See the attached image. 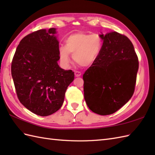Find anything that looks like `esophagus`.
Here are the masks:
<instances>
[{"label":"esophagus","mask_w":155,"mask_h":155,"mask_svg":"<svg viewBox=\"0 0 155 155\" xmlns=\"http://www.w3.org/2000/svg\"><path fill=\"white\" fill-rule=\"evenodd\" d=\"M74 75L76 77H81V72H80L79 71H74Z\"/></svg>","instance_id":"34e87169"}]
</instances>
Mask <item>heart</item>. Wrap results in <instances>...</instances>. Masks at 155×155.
<instances>
[{"label": "heart", "instance_id": "b5f03b06", "mask_svg": "<svg viewBox=\"0 0 155 155\" xmlns=\"http://www.w3.org/2000/svg\"><path fill=\"white\" fill-rule=\"evenodd\" d=\"M103 47V41L97 35L77 32L66 38L64 47L58 48L61 63L67 68L71 63L70 54L82 67H91L96 62Z\"/></svg>", "mask_w": 155, "mask_h": 155}]
</instances>
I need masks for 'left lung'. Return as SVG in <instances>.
<instances>
[{"instance_id": "obj_1", "label": "left lung", "mask_w": 155, "mask_h": 155, "mask_svg": "<svg viewBox=\"0 0 155 155\" xmlns=\"http://www.w3.org/2000/svg\"><path fill=\"white\" fill-rule=\"evenodd\" d=\"M103 47L96 62L83 74L88 107L101 115L113 114L134 93L139 61L133 45L115 31L101 33Z\"/></svg>"}]
</instances>
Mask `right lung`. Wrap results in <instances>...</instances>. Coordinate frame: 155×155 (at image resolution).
<instances>
[{"instance_id": "right-lung-1", "label": "right lung", "mask_w": 155, "mask_h": 155, "mask_svg": "<svg viewBox=\"0 0 155 155\" xmlns=\"http://www.w3.org/2000/svg\"><path fill=\"white\" fill-rule=\"evenodd\" d=\"M55 28L41 29L23 38L16 48L11 74L21 104L41 117L54 113L64 102L74 72L58 64V41Z\"/></svg>"}]
</instances>
